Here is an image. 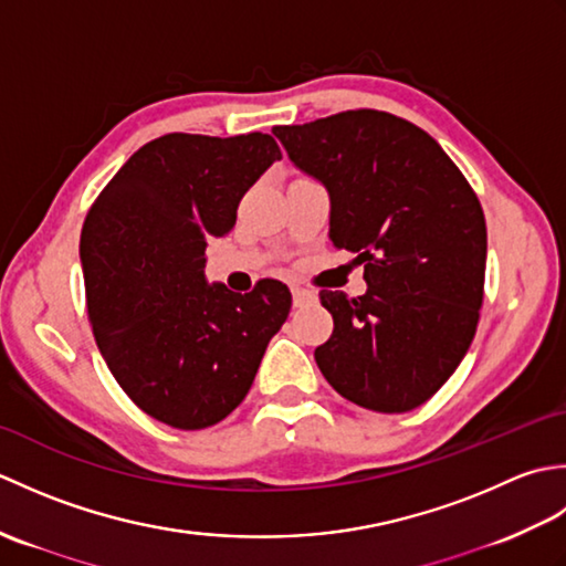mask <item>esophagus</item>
<instances>
[{"instance_id":"34e87169","label":"esophagus","mask_w":566,"mask_h":566,"mask_svg":"<svg viewBox=\"0 0 566 566\" xmlns=\"http://www.w3.org/2000/svg\"><path fill=\"white\" fill-rule=\"evenodd\" d=\"M292 296H294V306H306L311 302H316V294L311 290H304V286H292Z\"/></svg>"}]
</instances>
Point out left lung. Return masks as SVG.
<instances>
[{"instance_id":"left-lung-1","label":"left lung","mask_w":566,"mask_h":566,"mask_svg":"<svg viewBox=\"0 0 566 566\" xmlns=\"http://www.w3.org/2000/svg\"><path fill=\"white\" fill-rule=\"evenodd\" d=\"M290 160L331 197V240L365 264L367 292H321L333 335L316 347L331 387L369 411L426 403L462 363L484 302L486 221L423 128L375 109L274 126Z\"/></svg>"}]
</instances>
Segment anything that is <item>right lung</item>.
<instances>
[{"mask_svg": "<svg viewBox=\"0 0 566 566\" xmlns=\"http://www.w3.org/2000/svg\"><path fill=\"white\" fill-rule=\"evenodd\" d=\"M274 160L268 134H167L146 143L84 219L80 260L94 340L128 399L179 430L219 423L245 399L272 335L290 316L286 284L250 294L203 280L207 240Z\"/></svg>", "mask_w": 566, "mask_h": 566, "instance_id": "1", "label": "right lung"}]
</instances>
